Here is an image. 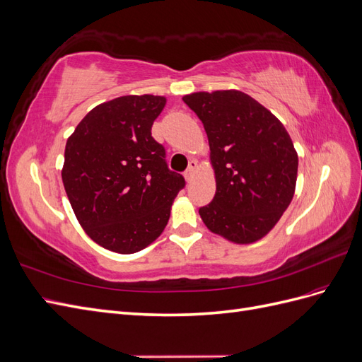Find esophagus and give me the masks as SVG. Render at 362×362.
I'll return each instance as SVG.
<instances>
[{"instance_id":"1","label":"esophagus","mask_w":362,"mask_h":362,"mask_svg":"<svg viewBox=\"0 0 362 362\" xmlns=\"http://www.w3.org/2000/svg\"><path fill=\"white\" fill-rule=\"evenodd\" d=\"M196 169H198V161H196V160H192V161L189 163V169L185 170V180H187V181H192V178H193V175H194Z\"/></svg>"}]
</instances>
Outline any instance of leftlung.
I'll return each mask as SVG.
<instances>
[{"instance_id": "obj_1", "label": "left lung", "mask_w": 362, "mask_h": 362, "mask_svg": "<svg viewBox=\"0 0 362 362\" xmlns=\"http://www.w3.org/2000/svg\"><path fill=\"white\" fill-rule=\"evenodd\" d=\"M182 101L202 120L216 175V194L199 208L201 218L229 242H257L293 199L299 160L290 134L240 90L196 92Z\"/></svg>"}]
</instances>
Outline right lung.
I'll return each mask as SVG.
<instances>
[{
  "mask_svg": "<svg viewBox=\"0 0 362 362\" xmlns=\"http://www.w3.org/2000/svg\"><path fill=\"white\" fill-rule=\"evenodd\" d=\"M166 98L127 95L96 105L64 148L62 180L72 210L95 243L134 254L166 228L185 181L172 172L151 128Z\"/></svg>",
  "mask_w": 362,
  "mask_h": 362,
  "instance_id": "1",
  "label": "right lung"
}]
</instances>
